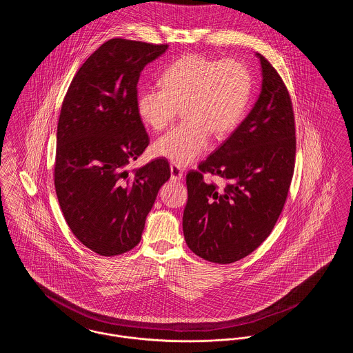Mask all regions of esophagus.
I'll return each mask as SVG.
<instances>
[{
  "mask_svg": "<svg viewBox=\"0 0 353 353\" xmlns=\"http://www.w3.org/2000/svg\"><path fill=\"white\" fill-rule=\"evenodd\" d=\"M170 179L174 181H180L183 179V170L180 166L172 163L170 165Z\"/></svg>",
  "mask_w": 353,
  "mask_h": 353,
  "instance_id": "34e87169",
  "label": "esophagus"
}]
</instances>
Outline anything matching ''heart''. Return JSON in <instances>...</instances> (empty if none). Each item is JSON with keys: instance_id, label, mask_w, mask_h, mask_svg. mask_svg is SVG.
<instances>
[{"instance_id": "b5f03b06", "label": "heart", "mask_w": 353, "mask_h": 353, "mask_svg": "<svg viewBox=\"0 0 353 353\" xmlns=\"http://www.w3.org/2000/svg\"><path fill=\"white\" fill-rule=\"evenodd\" d=\"M161 81L163 87L138 91L137 112L145 125L160 132L174 121L180 108L185 109L188 121L153 145L157 156L177 166L199 159L210 146L211 133L224 136L236 128L251 91L250 72L241 61L197 54L176 60Z\"/></svg>"}]
</instances>
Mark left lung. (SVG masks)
I'll list each match as a JSON object with an SVG mask.
<instances>
[{
  "instance_id": "1",
  "label": "left lung",
  "mask_w": 353,
  "mask_h": 353,
  "mask_svg": "<svg viewBox=\"0 0 353 353\" xmlns=\"http://www.w3.org/2000/svg\"><path fill=\"white\" fill-rule=\"evenodd\" d=\"M261 94L243 122L187 174L183 216L190 250L214 263H232L256 250L282 212L296 159L292 99L278 72L261 54ZM211 172L224 189L203 180Z\"/></svg>"
}]
</instances>
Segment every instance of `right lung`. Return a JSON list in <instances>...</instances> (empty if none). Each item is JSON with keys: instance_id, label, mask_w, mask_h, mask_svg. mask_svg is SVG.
<instances>
[{"instance_id": "1", "label": "right lung", "mask_w": 353, "mask_h": 353, "mask_svg": "<svg viewBox=\"0 0 353 353\" xmlns=\"http://www.w3.org/2000/svg\"><path fill=\"white\" fill-rule=\"evenodd\" d=\"M168 46L126 39L102 44L71 81L56 133L54 190L72 234L103 256L139 243L157 193L170 177L163 159L132 173L149 137L137 112V84Z\"/></svg>"}]
</instances>
